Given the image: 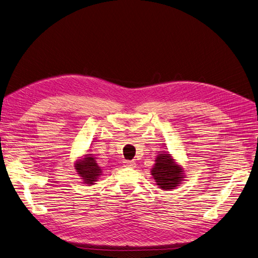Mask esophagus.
Wrapping results in <instances>:
<instances>
[{
	"instance_id": "esophagus-1",
	"label": "esophagus",
	"mask_w": 258,
	"mask_h": 258,
	"mask_svg": "<svg viewBox=\"0 0 258 258\" xmlns=\"http://www.w3.org/2000/svg\"><path fill=\"white\" fill-rule=\"evenodd\" d=\"M123 166L127 167V168H135L136 162L131 161V160H126V161H123Z\"/></svg>"
}]
</instances>
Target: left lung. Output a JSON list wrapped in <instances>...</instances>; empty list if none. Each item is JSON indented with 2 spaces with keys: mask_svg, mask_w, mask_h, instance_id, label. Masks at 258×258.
Masks as SVG:
<instances>
[{
  "mask_svg": "<svg viewBox=\"0 0 258 258\" xmlns=\"http://www.w3.org/2000/svg\"><path fill=\"white\" fill-rule=\"evenodd\" d=\"M151 175L160 189L171 190L182 184L185 178V170L172 155L163 151L156 156Z\"/></svg>",
  "mask_w": 258,
  "mask_h": 258,
  "instance_id": "1",
  "label": "left lung"
}]
</instances>
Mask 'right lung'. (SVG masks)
<instances>
[{
	"instance_id": "add662e5",
	"label": "right lung",
	"mask_w": 258,
	"mask_h": 258,
	"mask_svg": "<svg viewBox=\"0 0 258 258\" xmlns=\"http://www.w3.org/2000/svg\"><path fill=\"white\" fill-rule=\"evenodd\" d=\"M74 168L83 183L88 186L95 185L103 172L92 154H85L82 157L77 158Z\"/></svg>"
}]
</instances>
